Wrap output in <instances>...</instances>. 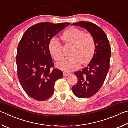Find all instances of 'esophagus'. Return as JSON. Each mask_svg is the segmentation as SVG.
Segmentation results:
<instances>
[{"label":"esophagus","instance_id":"obj_1","mask_svg":"<svg viewBox=\"0 0 128 128\" xmlns=\"http://www.w3.org/2000/svg\"><path fill=\"white\" fill-rule=\"evenodd\" d=\"M70 73H68V72H64V73H63V75H64V76H68L70 75Z\"/></svg>","mask_w":128,"mask_h":128}]
</instances>
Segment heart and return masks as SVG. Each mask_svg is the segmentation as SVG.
<instances>
[{"instance_id":"1","label":"heart","mask_w":128,"mask_h":128,"mask_svg":"<svg viewBox=\"0 0 128 128\" xmlns=\"http://www.w3.org/2000/svg\"><path fill=\"white\" fill-rule=\"evenodd\" d=\"M62 39L66 44L72 46L70 56L64 59L57 64L59 69L70 72L76 70L81 64H87L94 57L96 44L94 36L90 33H85L82 30L72 27L62 35ZM48 50L56 62L61 60L64 56L62 44L54 38L50 40Z\"/></svg>"}]
</instances>
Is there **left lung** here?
Listing matches in <instances>:
<instances>
[{"label": "left lung", "instance_id": "obj_1", "mask_svg": "<svg viewBox=\"0 0 128 128\" xmlns=\"http://www.w3.org/2000/svg\"><path fill=\"white\" fill-rule=\"evenodd\" d=\"M72 25L85 28L96 41V48L94 57L87 67L74 74L78 82L72 87L76 96L89 98L94 95L102 86L110 69L111 47L106 34L98 26L90 22H79Z\"/></svg>", "mask_w": 128, "mask_h": 128}]
</instances>
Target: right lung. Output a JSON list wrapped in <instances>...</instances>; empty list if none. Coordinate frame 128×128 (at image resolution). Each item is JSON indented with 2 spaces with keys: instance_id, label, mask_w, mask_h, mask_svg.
<instances>
[{
  "instance_id": "right-lung-1",
  "label": "right lung",
  "mask_w": 128,
  "mask_h": 128,
  "mask_svg": "<svg viewBox=\"0 0 128 128\" xmlns=\"http://www.w3.org/2000/svg\"><path fill=\"white\" fill-rule=\"evenodd\" d=\"M70 23L54 24L42 22L30 27L17 48V75L25 92L38 101H45L52 96L55 81L63 76L54 68L48 44L50 40Z\"/></svg>"
}]
</instances>
